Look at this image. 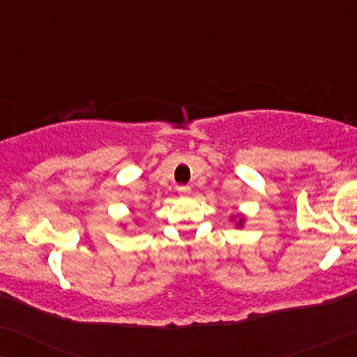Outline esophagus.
<instances>
[{"instance_id":"34e87169","label":"esophagus","mask_w":357,"mask_h":357,"mask_svg":"<svg viewBox=\"0 0 357 357\" xmlns=\"http://www.w3.org/2000/svg\"><path fill=\"white\" fill-rule=\"evenodd\" d=\"M178 191H179V195H188V192L191 191V188L190 186H178Z\"/></svg>"}]
</instances>
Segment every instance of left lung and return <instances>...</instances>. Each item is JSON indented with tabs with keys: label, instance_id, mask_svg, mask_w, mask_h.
I'll return each instance as SVG.
<instances>
[{
	"label": "left lung",
	"instance_id": "8db88e82",
	"mask_svg": "<svg viewBox=\"0 0 357 357\" xmlns=\"http://www.w3.org/2000/svg\"><path fill=\"white\" fill-rule=\"evenodd\" d=\"M241 223H243V220H240V221H238V227H241Z\"/></svg>",
	"mask_w": 357,
	"mask_h": 357
}]
</instances>
